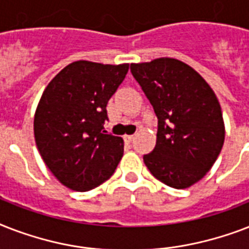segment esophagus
I'll use <instances>...</instances> for the list:
<instances>
[{
  "label": "esophagus",
  "instance_id": "1",
  "mask_svg": "<svg viewBox=\"0 0 249 249\" xmlns=\"http://www.w3.org/2000/svg\"><path fill=\"white\" fill-rule=\"evenodd\" d=\"M133 138H134V136H124L125 143H130V142L133 141Z\"/></svg>",
  "mask_w": 249,
  "mask_h": 249
}]
</instances>
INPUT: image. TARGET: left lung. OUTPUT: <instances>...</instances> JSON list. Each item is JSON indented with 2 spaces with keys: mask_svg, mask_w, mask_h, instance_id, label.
<instances>
[{
  "mask_svg": "<svg viewBox=\"0 0 249 249\" xmlns=\"http://www.w3.org/2000/svg\"><path fill=\"white\" fill-rule=\"evenodd\" d=\"M130 71L158 117L156 146L143 161L174 189L200 181L220 155L225 125L216 94L194 68L173 58L132 63Z\"/></svg>",
  "mask_w": 249,
  "mask_h": 249,
  "instance_id": "8db88e82",
  "label": "left lung"
}]
</instances>
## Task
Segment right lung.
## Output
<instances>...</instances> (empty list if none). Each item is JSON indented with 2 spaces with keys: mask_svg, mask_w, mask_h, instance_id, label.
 I'll list each match as a JSON object with an SVG mask.
<instances>
[{
  "mask_svg": "<svg viewBox=\"0 0 249 249\" xmlns=\"http://www.w3.org/2000/svg\"><path fill=\"white\" fill-rule=\"evenodd\" d=\"M129 64L79 60L68 64L42 93L33 121L41 158L56 179L75 191L107 181L124 152L121 137L108 134L107 103Z\"/></svg>",
  "mask_w": 249,
  "mask_h": 249,
  "instance_id": "right-lung-1",
  "label": "right lung"
}]
</instances>
